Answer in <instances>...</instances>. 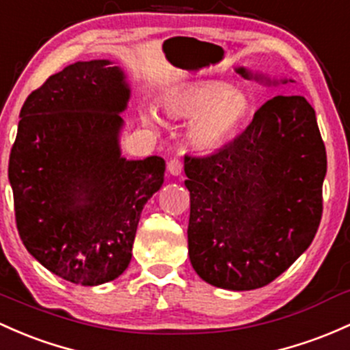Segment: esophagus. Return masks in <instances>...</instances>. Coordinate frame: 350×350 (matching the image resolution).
Returning a JSON list of instances; mask_svg holds the SVG:
<instances>
[{
	"mask_svg": "<svg viewBox=\"0 0 350 350\" xmlns=\"http://www.w3.org/2000/svg\"><path fill=\"white\" fill-rule=\"evenodd\" d=\"M167 168H168V172H170L172 175H175V176L180 175V174H182V170H183L182 160L172 159V160L167 163Z\"/></svg>",
	"mask_w": 350,
	"mask_h": 350,
	"instance_id": "1",
	"label": "esophagus"
}]
</instances>
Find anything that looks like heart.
Listing matches in <instances>:
<instances>
[{
    "label": "heart",
    "instance_id": "obj_1",
    "mask_svg": "<svg viewBox=\"0 0 350 350\" xmlns=\"http://www.w3.org/2000/svg\"><path fill=\"white\" fill-rule=\"evenodd\" d=\"M175 118H191L187 137L195 148L213 150L234 138L252 113V100L242 90H230L224 81H195L176 90L163 101ZM153 123L152 115H145Z\"/></svg>",
    "mask_w": 350,
    "mask_h": 350
}]
</instances>
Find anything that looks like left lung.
<instances>
[{
  "label": "left lung",
  "instance_id": "left-lung-1",
  "mask_svg": "<svg viewBox=\"0 0 350 350\" xmlns=\"http://www.w3.org/2000/svg\"><path fill=\"white\" fill-rule=\"evenodd\" d=\"M237 73L279 83L245 68ZM325 172L315 111L297 95L262 105L245 131L219 152L187 155V234L195 272L228 291H252L277 279L314 240Z\"/></svg>",
  "mask_w": 350,
  "mask_h": 350
}]
</instances>
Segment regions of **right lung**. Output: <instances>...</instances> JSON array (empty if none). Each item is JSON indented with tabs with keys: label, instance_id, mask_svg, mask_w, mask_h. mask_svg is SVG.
I'll list each match as a JSON object with an SVG mask.
<instances>
[{
	"label": "right lung",
	"instance_id": "add662e5",
	"mask_svg": "<svg viewBox=\"0 0 350 350\" xmlns=\"http://www.w3.org/2000/svg\"><path fill=\"white\" fill-rule=\"evenodd\" d=\"M130 86L108 59L77 62L31 92L20 111L8 178L26 250L62 279L100 285L131 260L138 220L165 160L120 152Z\"/></svg>",
	"mask_w": 350,
	"mask_h": 350
}]
</instances>
